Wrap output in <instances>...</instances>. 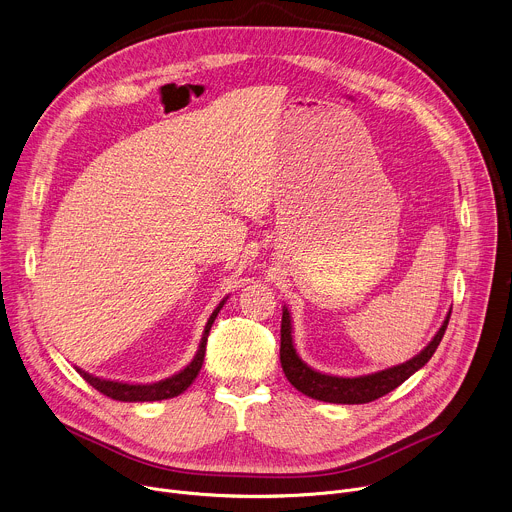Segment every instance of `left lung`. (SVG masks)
<instances>
[{
    "label": "left lung",
    "mask_w": 512,
    "mask_h": 512,
    "mask_svg": "<svg viewBox=\"0 0 512 512\" xmlns=\"http://www.w3.org/2000/svg\"><path fill=\"white\" fill-rule=\"evenodd\" d=\"M450 314L446 316L442 328L431 338V342L411 360L397 364V367L373 373V375H362V377H332L314 371L312 367L298 356L294 346V336H291V316L287 308L283 306L281 316V346H279V360L287 381L294 385L300 393L326 401V403H342V405H358V403H371L393 389H397L401 383H405L413 373H417L423 364L433 356L435 348L440 346Z\"/></svg>",
    "instance_id": "1"
}]
</instances>
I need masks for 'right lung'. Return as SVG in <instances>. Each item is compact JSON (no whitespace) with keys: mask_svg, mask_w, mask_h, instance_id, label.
I'll return each mask as SVG.
<instances>
[{"mask_svg":"<svg viewBox=\"0 0 512 512\" xmlns=\"http://www.w3.org/2000/svg\"><path fill=\"white\" fill-rule=\"evenodd\" d=\"M227 298L218 304L214 308V312L210 314L206 326H204V332H202V338H200V346L196 350V356L192 358V362L188 364L186 369H182L180 373L164 379V381H158V383H150V385H129V383H119V381H107V379H99V377H93L89 373H85L83 369H77V373L91 385L95 387L99 393L115 399V401H129V403H143V401H162V399H172V397H178L180 393H184L196 379V375L200 373L202 369V362H204V352H206V340H208V332L212 328V322L216 320L218 312H221V308L225 306Z\"/></svg>","mask_w":512,"mask_h":512,"instance_id":"add662e5","label":"right lung"}]
</instances>
